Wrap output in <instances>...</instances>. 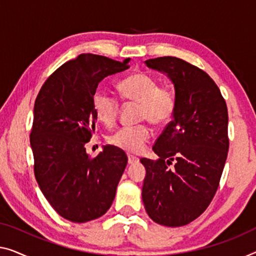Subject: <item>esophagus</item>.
<instances>
[{
	"label": "esophagus",
	"instance_id": "1",
	"mask_svg": "<svg viewBox=\"0 0 256 256\" xmlns=\"http://www.w3.org/2000/svg\"><path fill=\"white\" fill-rule=\"evenodd\" d=\"M139 161L138 158H136V156H132V155H128V164H133V163H136Z\"/></svg>",
	"mask_w": 256,
	"mask_h": 256
}]
</instances>
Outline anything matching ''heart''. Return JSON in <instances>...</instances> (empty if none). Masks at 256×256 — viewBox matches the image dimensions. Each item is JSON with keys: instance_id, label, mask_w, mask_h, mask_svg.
I'll return each mask as SVG.
<instances>
[{"instance_id": "obj_1", "label": "heart", "mask_w": 256, "mask_h": 256, "mask_svg": "<svg viewBox=\"0 0 256 256\" xmlns=\"http://www.w3.org/2000/svg\"><path fill=\"white\" fill-rule=\"evenodd\" d=\"M122 98L138 104L139 118L155 125H163L174 115L177 98L169 85H158V80L146 72H133L117 84ZM93 108L98 120L106 126L116 123L120 102L115 95L98 90L93 95ZM152 128L146 124L124 126L110 136V144L128 152H139L152 138Z\"/></svg>"}]
</instances>
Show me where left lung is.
Here are the masks:
<instances>
[{
    "label": "left lung",
    "mask_w": 256,
    "mask_h": 256,
    "mask_svg": "<svg viewBox=\"0 0 256 256\" xmlns=\"http://www.w3.org/2000/svg\"><path fill=\"white\" fill-rule=\"evenodd\" d=\"M144 63L171 79L177 106L152 146L158 158L140 160L146 168L142 201L154 222L182 226L207 209L218 188L228 150V106L198 66L172 56Z\"/></svg>",
    "instance_id": "8db88e82"
}]
</instances>
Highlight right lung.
Returning <instances> with one entry per match:
<instances>
[{"mask_svg": "<svg viewBox=\"0 0 256 256\" xmlns=\"http://www.w3.org/2000/svg\"><path fill=\"white\" fill-rule=\"evenodd\" d=\"M123 62L82 54L50 74L38 94L30 140L41 192L60 216L85 223L104 215L128 164L112 144L96 158L86 152L96 123L93 95L98 82L128 68Z\"/></svg>", "mask_w": 256, "mask_h": 256, "instance_id": "1", "label": "right lung"}]
</instances>
